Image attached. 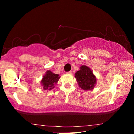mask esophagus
<instances>
[{
  "instance_id": "1",
  "label": "esophagus",
  "mask_w": 134,
  "mask_h": 134,
  "mask_svg": "<svg viewBox=\"0 0 134 134\" xmlns=\"http://www.w3.org/2000/svg\"><path fill=\"white\" fill-rule=\"evenodd\" d=\"M67 74H72V72L71 71V70H70V71H69V72H67Z\"/></svg>"
}]
</instances>
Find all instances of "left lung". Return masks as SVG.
<instances>
[{"label":"left lung","mask_w":134,"mask_h":134,"mask_svg":"<svg viewBox=\"0 0 134 134\" xmlns=\"http://www.w3.org/2000/svg\"><path fill=\"white\" fill-rule=\"evenodd\" d=\"M79 70L75 74L78 85L83 90H93L96 84V77L90 67L86 65H81Z\"/></svg>","instance_id":"1"}]
</instances>
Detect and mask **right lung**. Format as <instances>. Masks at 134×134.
Listing matches in <instances>:
<instances>
[{"instance_id":"right-lung-1","label":"right lung","mask_w":134,"mask_h":134,"mask_svg":"<svg viewBox=\"0 0 134 134\" xmlns=\"http://www.w3.org/2000/svg\"><path fill=\"white\" fill-rule=\"evenodd\" d=\"M60 79L59 75L47 70L41 80V84L44 90H52Z\"/></svg>"}]
</instances>
